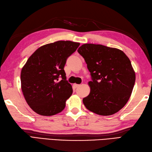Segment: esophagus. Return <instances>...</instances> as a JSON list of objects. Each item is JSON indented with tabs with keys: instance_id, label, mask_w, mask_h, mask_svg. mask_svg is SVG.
I'll return each instance as SVG.
<instances>
[{
	"instance_id": "34e87169",
	"label": "esophagus",
	"mask_w": 152,
	"mask_h": 152,
	"mask_svg": "<svg viewBox=\"0 0 152 152\" xmlns=\"http://www.w3.org/2000/svg\"><path fill=\"white\" fill-rule=\"evenodd\" d=\"M80 86V85H78V84H76V83H74L73 84V88H78V87Z\"/></svg>"
}]
</instances>
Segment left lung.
<instances>
[{
	"label": "left lung",
	"instance_id": "1",
	"mask_svg": "<svg viewBox=\"0 0 152 152\" xmlns=\"http://www.w3.org/2000/svg\"><path fill=\"white\" fill-rule=\"evenodd\" d=\"M78 51L93 80L83 104L98 115L115 114L127 104L134 85L135 72L129 57L121 50L101 44H84Z\"/></svg>",
	"mask_w": 152,
	"mask_h": 152
}]
</instances>
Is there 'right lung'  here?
<instances>
[{
	"mask_svg": "<svg viewBox=\"0 0 152 152\" xmlns=\"http://www.w3.org/2000/svg\"><path fill=\"white\" fill-rule=\"evenodd\" d=\"M59 40L38 48L21 71V87L28 105L37 114L51 116L62 112L72 94L66 80V61L80 46ZM61 79L59 81V78Z\"/></svg>",
	"mask_w": 152,
	"mask_h": 152,
	"instance_id": "add662e5",
	"label": "right lung"
}]
</instances>
